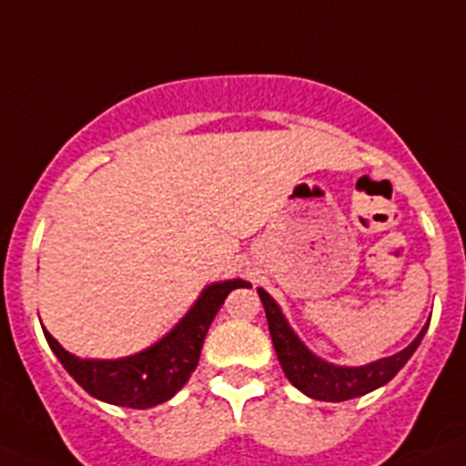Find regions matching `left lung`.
Returning <instances> with one entry per match:
<instances>
[{
  "label": "left lung",
  "mask_w": 466,
  "mask_h": 466,
  "mask_svg": "<svg viewBox=\"0 0 466 466\" xmlns=\"http://www.w3.org/2000/svg\"><path fill=\"white\" fill-rule=\"evenodd\" d=\"M258 299L266 308L270 339H273L284 376L289 378L291 385L299 387L300 392L312 399H319V401H348V399L369 394L380 385H385V382H390L401 371L403 364L410 360V355L418 350L420 340L427 331V327L422 329L418 333V339L397 355L373 361L369 366L345 369V366H331L327 361L317 360L310 350L300 343L299 336L291 331L284 315L279 312L278 303L263 289H258Z\"/></svg>",
  "instance_id": "obj_1"
}]
</instances>
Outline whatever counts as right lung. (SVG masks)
<instances>
[{"mask_svg": "<svg viewBox=\"0 0 466 466\" xmlns=\"http://www.w3.org/2000/svg\"><path fill=\"white\" fill-rule=\"evenodd\" d=\"M238 287H247L242 279L212 284L196 300L182 322L177 324L166 339L139 355L114 361L76 360L63 345L44 331L48 345L67 369L69 376L84 387L86 392L106 403L126 409H151L175 397L188 380L200 360L205 333L214 315L224 306L226 296Z\"/></svg>", "mask_w": 466, "mask_h": 466, "instance_id": "add662e5", "label": "right lung"}]
</instances>
